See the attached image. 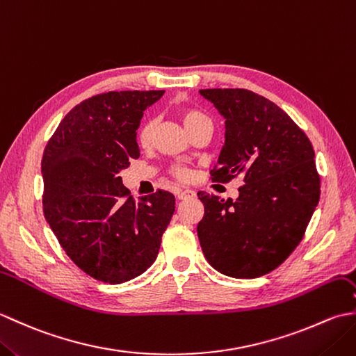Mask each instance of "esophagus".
<instances>
[{"label": "esophagus", "instance_id": "esophagus-1", "mask_svg": "<svg viewBox=\"0 0 356 356\" xmlns=\"http://www.w3.org/2000/svg\"><path fill=\"white\" fill-rule=\"evenodd\" d=\"M176 195H177L179 200H186V199L195 197V193H194L193 190H179V191L176 193Z\"/></svg>", "mask_w": 356, "mask_h": 356}]
</instances>
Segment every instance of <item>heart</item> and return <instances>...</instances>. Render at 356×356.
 Here are the masks:
<instances>
[{
	"instance_id": "heart-1",
	"label": "heart",
	"mask_w": 356,
	"mask_h": 356,
	"mask_svg": "<svg viewBox=\"0 0 356 356\" xmlns=\"http://www.w3.org/2000/svg\"><path fill=\"white\" fill-rule=\"evenodd\" d=\"M179 116H180V120L184 122V125L186 127L188 131H193L195 127L203 124V122H209V119H208L205 113H202L200 110H195V108H190V107H185V108L180 110ZM154 130H156L154 119H145L139 125L138 133H136V140H138L140 147H148L149 143L153 142ZM172 174L177 179H182V180H186L188 177L191 176L190 171L184 168V166H176V168L172 170Z\"/></svg>"
}]
</instances>
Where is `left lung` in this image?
Segmentation results:
<instances>
[{"mask_svg":"<svg viewBox=\"0 0 356 356\" xmlns=\"http://www.w3.org/2000/svg\"><path fill=\"white\" fill-rule=\"evenodd\" d=\"M225 118L213 182L240 176L237 200L199 191L202 251L216 270L257 278L278 268L303 238L320 200L315 153L305 131L272 101L245 88L200 90Z\"/></svg>","mask_w":356,"mask_h":356,"instance_id":"8db88e82","label":"left lung"}]
</instances>
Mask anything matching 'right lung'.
<instances>
[{"label": "right lung", "instance_id": "right-lung-1", "mask_svg": "<svg viewBox=\"0 0 356 356\" xmlns=\"http://www.w3.org/2000/svg\"><path fill=\"white\" fill-rule=\"evenodd\" d=\"M163 90L108 92L82 101L45 145L42 209L59 245L99 282L119 284L154 263L176 199L157 190L136 202L119 177L140 151L136 130Z\"/></svg>", "mask_w": 356, "mask_h": 356}]
</instances>
